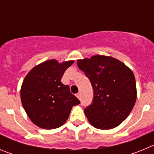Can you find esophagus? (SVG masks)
<instances>
[{"label": "esophagus", "mask_w": 154, "mask_h": 154, "mask_svg": "<svg viewBox=\"0 0 154 154\" xmlns=\"http://www.w3.org/2000/svg\"><path fill=\"white\" fill-rule=\"evenodd\" d=\"M75 96H76V97L78 98L79 99H81V94H80V93H77V94H76V95H75Z\"/></svg>", "instance_id": "1"}]
</instances>
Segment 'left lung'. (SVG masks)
I'll use <instances>...</instances> for the list:
<instances>
[{"label": "left lung", "instance_id": "left-lung-1", "mask_svg": "<svg viewBox=\"0 0 154 154\" xmlns=\"http://www.w3.org/2000/svg\"><path fill=\"white\" fill-rule=\"evenodd\" d=\"M77 65L94 89L92 103L84 109L89 123L100 130L119 126L130 115L137 100L131 69L116 58L100 55L78 59Z\"/></svg>", "mask_w": 154, "mask_h": 154}]
</instances>
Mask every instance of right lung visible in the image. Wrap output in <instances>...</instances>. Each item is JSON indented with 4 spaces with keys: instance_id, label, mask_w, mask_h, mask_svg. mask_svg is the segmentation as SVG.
I'll return each instance as SVG.
<instances>
[{
    "instance_id": "add662e5",
    "label": "right lung",
    "mask_w": 154,
    "mask_h": 154,
    "mask_svg": "<svg viewBox=\"0 0 154 154\" xmlns=\"http://www.w3.org/2000/svg\"><path fill=\"white\" fill-rule=\"evenodd\" d=\"M74 60L58 62L50 59L37 65L23 80L21 103L34 124L45 130L60 127L68 119L72 106L80 103L61 82Z\"/></svg>"
}]
</instances>
